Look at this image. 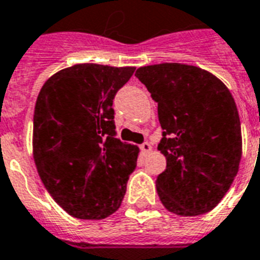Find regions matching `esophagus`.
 <instances>
[{"instance_id":"34e87169","label":"esophagus","mask_w":260,"mask_h":260,"mask_svg":"<svg viewBox=\"0 0 260 260\" xmlns=\"http://www.w3.org/2000/svg\"><path fill=\"white\" fill-rule=\"evenodd\" d=\"M140 150L143 152H150L151 151V144L147 143V142H144L143 144H140Z\"/></svg>"}]
</instances>
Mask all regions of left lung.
Instances as JSON below:
<instances>
[{
    "mask_svg": "<svg viewBox=\"0 0 260 260\" xmlns=\"http://www.w3.org/2000/svg\"><path fill=\"white\" fill-rule=\"evenodd\" d=\"M158 104L166 169L156 191L170 213L192 217L222 201L239 172L241 126L231 91L213 73L165 62L135 73Z\"/></svg>",
    "mask_w": 260,
    "mask_h": 260,
    "instance_id": "left-lung-1",
    "label": "left lung"
}]
</instances>
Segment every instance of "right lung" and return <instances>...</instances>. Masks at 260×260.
I'll list each match as a JSON object with an SVG mask.
<instances>
[{"label":"right lung","instance_id":"1","mask_svg":"<svg viewBox=\"0 0 260 260\" xmlns=\"http://www.w3.org/2000/svg\"><path fill=\"white\" fill-rule=\"evenodd\" d=\"M134 67L77 64L54 73L34 112V161L49 193L80 219L118 210L139 148L116 138L113 99Z\"/></svg>","mask_w":260,"mask_h":260}]
</instances>
